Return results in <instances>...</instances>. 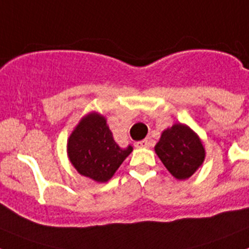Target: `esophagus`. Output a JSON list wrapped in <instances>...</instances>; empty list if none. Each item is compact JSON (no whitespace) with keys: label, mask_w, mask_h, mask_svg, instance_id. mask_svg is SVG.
Instances as JSON below:
<instances>
[{"label":"esophagus","mask_w":249,"mask_h":249,"mask_svg":"<svg viewBox=\"0 0 249 249\" xmlns=\"http://www.w3.org/2000/svg\"><path fill=\"white\" fill-rule=\"evenodd\" d=\"M137 148H147V147L151 146V141L149 140H143V141H140L137 143L135 144Z\"/></svg>","instance_id":"1"}]
</instances>
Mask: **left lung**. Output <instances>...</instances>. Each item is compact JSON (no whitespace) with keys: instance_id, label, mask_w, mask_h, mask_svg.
I'll list each match as a JSON object with an SVG mask.
<instances>
[{"instance_id":"1","label":"left lung","mask_w":249,"mask_h":249,"mask_svg":"<svg viewBox=\"0 0 249 249\" xmlns=\"http://www.w3.org/2000/svg\"><path fill=\"white\" fill-rule=\"evenodd\" d=\"M155 151L168 172L177 179L190 178L206 157L202 141L182 123H176L162 132Z\"/></svg>"}]
</instances>
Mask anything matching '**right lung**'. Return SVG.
Here are the masks:
<instances>
[{"instance_id": "add662e5", "label": "right lung", "mask_w": 249, "mask_h": 249, "mask_svg": "<svg viewBox=\"0 0 249 249\" xmlns=\"http://www.w3.org/2000/svg\"><path fill=\"white\" fill-rule=\"evenodd\" d=\"M113 140L102 114L92 112L80 121L67 142L68 158L80 175L96 182H107L132 152Z\"/></svg>"}]
</instances>
